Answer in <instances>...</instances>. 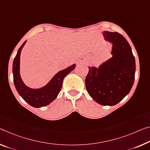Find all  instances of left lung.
<instances>
[{"label": "left lung", "mask_w": 150, "mask_h": 150, "mask_svg": "<svg viewBox=\"0 0 150 150\" xmlns=\"http://www.w3.org/2000/svg\"><path fill=\"white\" fill-rule=\"evenodd\" d=\"M105 40L112 43V57L98 68L88 67L86 91L101 105H117L128 94L135 80V60L129 44L117 32L104 31Z\"/></svg>", "instance_id": "left-lung-1"}]
</instances>
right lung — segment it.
Masks as SVG:
<instances>
[{
    "mask_svg": "<svg viewBox=\"0 0 150 150\" xmlns=\"http://www.w3.org/2000/svg\"><path fill=\"white\" fill-rule=\"evenodd\" d=\"M26 41H25L21 46L17 55L14 58L13 65L14 84L20 96L29 105L35 108L45 107L56 99L61 91L64 78L75 68L76 65L73 64L72 66L59 71L54 76L51 81L43 88L40 89L30 88L25 86L23 82L19 72L21 52L26 43Z\"/></svg>",
    "mask_w": 150,
    "mask_h": 150,
    "instance_id": "add662e5",
    "label": "right lung"
}]
</instances>
